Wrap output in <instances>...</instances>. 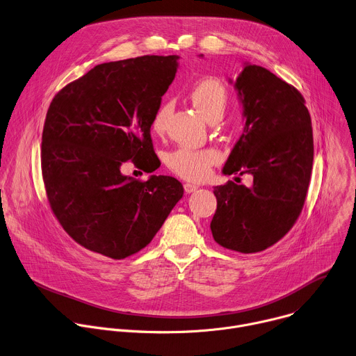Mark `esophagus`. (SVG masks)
I'll list each match as a JSON object with an SVG mask.
<instances>
[{"instance_id":"obj_1","label":"esophagus","mask_w":356,"mask_h":356,"mask_svg":"<svg viewBox=\"0 0 356 356\" xmlns=\"http://www.w3.org/2000/svg\"><path fill=\"white\" fill-rule=\"evenodd\" d=\"M197 185H195V184H191V182H186V184H184V189H185V192L186 193H193L195 191H197Z\"/></svg>"}]
</instances>
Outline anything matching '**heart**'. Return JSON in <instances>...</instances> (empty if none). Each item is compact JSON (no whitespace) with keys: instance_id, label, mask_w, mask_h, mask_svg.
Returning a JSON list of instances; mask_svg holds the SVG:
<instances>
[{"instance_id":"1","label":"heart","mask_w":356,"mask_h":356,"mask_svg":"<svg viewBox=\"0 0 356 356\" xmlns=\"http://www.w3.org/2000/svg\"><path fill=\"white\" fill-rule=\"evenodd\" d=\"M191 99L195 108L209 122L220 119L227 106V90L215 79H206L199 81L191 91ZM171 113V105L163 104L154 113L152 129L154 133L161 134L165 130L167 119ZM220 160V153L213 149H193L189 146H181L167 156L168 168L188 181H200L207 174L213 164Z\"/></svg>"}]
</instances>
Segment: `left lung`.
Listing matches in <instances>:
<instances>
[{
    "label": "left lung",
    "mask_w": 356,
    "mask_h": 356,
    "mask_svg": "<svg viewBox=\"0 0 356 356\" xmlns=\"http://www.w3.org/2000/svg\"><path fill=\"white\" fill-rule=\"evenodd\" d=\"M229 81L245 124L223 174H251L254 184L215 186L210 230L225 248L259 252L285 236L303 209L314 154L312 119L302 94L261 65L245 63Z\"/></svg>",
    "instance_id": "8db88e82"
}]
</instances>
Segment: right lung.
Masks as SVG:
<instances>
[{
    "mask_svg": "<svg viewBox=\"0 0 356 356\" xmlns=\"http://www.w3.org/2000/svg\"><path fill=\"white\" fill-rule=\"evenodd\" d=\"M178 56L95 65L53 98L42 134V174L54 216L84 248L123 259L145 248L184 195L167 175H123L127 160L159 168L150 136Z\"/></svg>",
    "mask_w": 356,
    "mask_h": 356,
    "instance_id": "obj_1",
    "label": "right lung"
}]
</instances>
